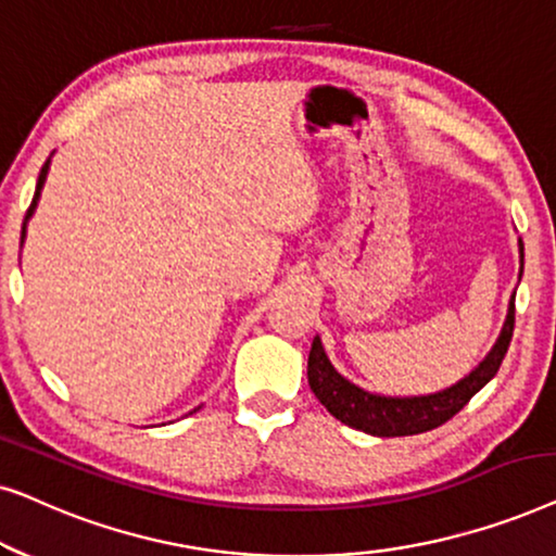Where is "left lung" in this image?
<instances>
[{
  "label": "left lung",
  "mask_w": 556,
  "mask_h": 556,
  "mask_svg": "<svg viewBox=\"0 0 556 556\" xmlns=\"http://www.w3.org/2000/svg\"><path fill=\"white\" fill-rule=\"evenodd\" d=\"M523 276V242L519 240V280ZM514 299L516 291L508 299L506 321L501 326V333L491 352L478 362L476 369H470L466 377L447 387V390L432 394H413V397H390L362 390L359 384L349 382L344 375L333 369V364L324 352L321 339L314 337L308 354V384L318 402L329 413L349 428L367 432L377 438H402L428 432L432 428L451 420L455 413H460L468 405V400L476 392H481L485 384L496 377V371L504 362L508 341L514 337Z\"/></svg>",
  "instance_id": "left-lung-1"
}]
</instances>
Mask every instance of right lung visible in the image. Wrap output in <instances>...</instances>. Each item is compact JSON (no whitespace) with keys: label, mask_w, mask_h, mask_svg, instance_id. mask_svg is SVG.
I'll return each mask as SVG.
<instances>
[{"label":"right lung","mask_w":556,"mask_h":556,"mask_svg":"<svg viewBox=\"0 0 556 556\" xmlns=\"http://www.w3.org/2000/svg\"><path fill=\"white\" fill-rule=\"evenodd\" d=\"M52 159V156H50ZM50 159L45 162V166L40 169V179H37V187H35V197H33V204H29L27 215H25V223H22V242H25V235H27V223L33 219L35 210H37V202H40V194H42V187H45V179H48V172H50Z\"/></svg>","instance_id":"add662e5"}]
</instances>
